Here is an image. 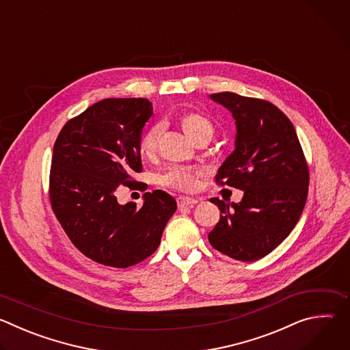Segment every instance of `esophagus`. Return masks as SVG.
I'll list each match as a JSON object with an SVG mask.
<instances>
[{"instance_id": "obj_1", "label": "esophagus", "mask_w": 350, "mask_h": 350, "mask_svg": "<svg viewBox=\"0 0 350 350\" xmlns=\"http://www.w3.org/2000/svg\"><path fill=\"white\" fill-rule=\"evenodd\" d=\"M198 204V201H195V199H191V198H184V196H178L177 198V206L178 208H192Z\"/></svg>"}]
</instances>
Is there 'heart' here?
<instances>
[{"mask_svg": "<svg viewBox=\"0 0 350 350\" xmlns=\"http://www.w3.org/2000/svg\"><path fill=\"white\" fill-rule=\"evenodd\" d=\"M180 124L184 133L193 141H199L204 138H212L215 133L213 123L204 116L202 113L198 112H185L180 116ZM163 130V126L161 123L154 124L149 127L139 139V152L144 157H152L157 152L158 141L161 137V133ZM204 176L202 169L196 167H184V166H170L166 170H163L161 174H158L157 180L158 183L170 189L176 191H193L198 184L199 178Z\"/></svg>", "mask_w": 350, "mask_h": 350, "instance_id": "obj_1", "label": "heart"}]
</instances>
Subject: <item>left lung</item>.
Returning <instances> with one entry per match:
<instances>
[{"instance_id":"left-lung-1","label":"left lung","mask_w":350,"mask_h":350,"mask_svg":"<svg viewBox=\"0 0 350 350\" xmlns=\"http://www.w3.org/2000/svg\"><path fill=\"white\" fill-rule=\"evenodd\" d=\"M211 98L237 124L235 149L216 174L219 185L243 191L239 204L211 202L220 220L209 232L216 251L241 262L269 255L293 230L309 189V166L291 120L275 105L235 92Z\"/></svg>"}]
</instances>
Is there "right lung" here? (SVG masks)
Wrapping results in <instances>:
<instances>
[{"label": "right lung", "instance_id": "obj_1", "mask_svg": "<svg viewBox=\"0 0 350 350\" xmlns=\"http://www.w3.org/2000/svg\"><path fill=\"white\" fill-rule=\"evenodd\" d=\"M152 116L146 98H107L61 130L49 172V201L66 235L91 260L126 269L151 256L166 223L176 212L174 198L155 189L142 206L120 205V185L144 188L139 139Z\"/></svg>", "mask_w": 350, "mask_h": 350}]
</instances>
